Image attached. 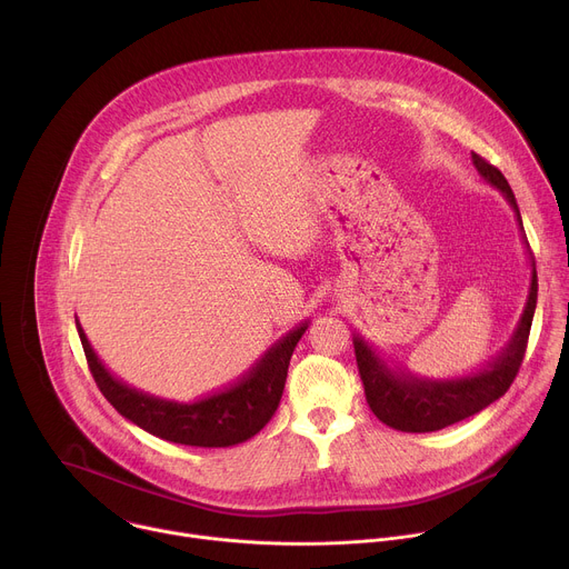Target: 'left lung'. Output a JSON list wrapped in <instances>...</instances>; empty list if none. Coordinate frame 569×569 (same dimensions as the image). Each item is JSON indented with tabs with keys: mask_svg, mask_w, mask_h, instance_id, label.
Returning a JSON list of instances; mask_svg holds the SVG:
<instances>
[{
	"mask_svg": "<svg viewBox=\"0 0 569 569\" xmlns=\"http://www.w3.org/2000/svg\"><path fill=\"white\" fill-rule=\"evenodd\" d=\"M472 164L486 182L496 187L507 198L522 229L520 209L507 178L477 152H472ZM525 246L531 259V286L527 306L509 345L483 369L472 371L468 376L443 380L419 378L412 371L387 365L369 342H365L360 336H353V349L367 402L371 412L385 426L400 432H435L481 412L483 408H489L491 402L507 393L513 378L518 376V369L527 351V340L538 299L536 261L529 250L527 236Z\"/></svg>",
	"mask_w": 569,
	"mask_h": 569,
	"instance_id": "1",
	"label": "left lung"
}]
</instances>
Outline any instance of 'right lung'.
Here are the masks:
<instances>
[{"label": "right lung", "mask_w": 569, "mask_h": 569, "mask_svg": "<svg viewBox=\"0 0 569 569\" xmlns=\"http://www.w3.org/2000/svg\"><path fill=\"white\" fill-rule=\"evenodd\" d=\"M76 329L101 393L121 417L164 441L227 448L252 439L277 412L292 351L306 333L308 321L286 333L240 380L193 402L157 398L114 378L94 353L78 319Z\"/></svg>", "instance_id": "add662e5"}]
</instances>
